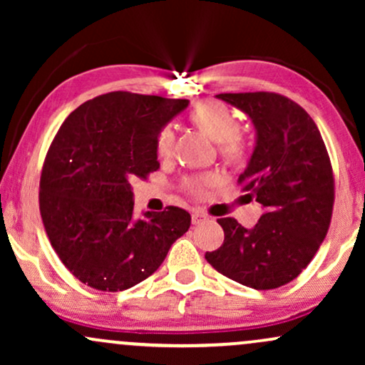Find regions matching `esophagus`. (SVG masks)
<instances>
[{
  "label": "esophagus",
  "mask_w": 365,
  "mask_h": 365,
  "mask_svg": "<svg viewBox=\"0 0 365 365\" xmlns=\"http://www.w3.org/2000/svg\"><path fill=\"white\" fill-rule=\"evenodd\" d=\"M207 220H209V216L204 215V212L195 211L194 215H192V223H194V225H200V223H204V221H207Z\"/></svg>",
  "instance_id": "esophagus-1"
}]
</instances>
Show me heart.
Wrapping results in <instances>:
<instances>
[{
  "label": "heart",
  "mask_w": 365,
  "mask_h": 365,
  "mask_svg": "<svg viewBox=\"0 0 365 365\" xmlns=\"http://www.w3.org/2000/svg\"><path fill=\"white\" fill-rule=\"evenodd\" d=\"M188 121L199 128L200 132L206 133L211 140L217 144V153L221 159L228 165H240L242 159L245 158L247 145L242 139L240 132V118L237 113L230 110L228 106L220 101H206L200 103L188 113ZM175 135L171 128L165 127L158 132L156 135V153L159 158L166 159L173 153ZM212 185V178L209 177H192L183 182V190L187 194L202 197L207 188Z\"/></svg>",
  "instance_id": "1"
}]
</instances>
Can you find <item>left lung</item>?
Here are the masks:
<instances>
[{
	"label": "left lung",
	"instance_id": "left-lung-1",
	"mask_svg": "<svg viewBox=\"0 0 365 365\" xmlns=\"http://www.w3.org/2000/svg\"><path fill=\"white\" fill-rule=\"evenodd\" d=\"M217 98L247 113L257 130L254 154L238 185L266 211L252 230L235 217H220L225 242L206 252V259L233 282L273 290L302 273L328 233L333 166L317 125L287 96L238 92Z\"/></svg>",
	"mask_w": 365,
	"mask_h": 365
}]
</instances>
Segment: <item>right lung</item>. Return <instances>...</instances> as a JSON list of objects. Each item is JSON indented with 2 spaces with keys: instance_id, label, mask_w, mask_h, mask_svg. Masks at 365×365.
Listing matches in <instances>:
<instances>
[{
  "instance_id": "obj_1",
  "label": "right lung",
  "mask_w": 365,
  "mask_h": 365,
  "mask_svg": "<svg viewBox=\"0 0 365 365\" xmlns=\"http://www.w3.org/2000/svg\"><path fill=\"white\" fill-rule=\"evenodd\" d=\"M187 106L108 92L70 113L54 135L41 171V217L60 261L87 287L121 292L144 282L190 226L175 206L135 220L130 185L158 171V132Z\"/></svg>"
}]
</instances>
